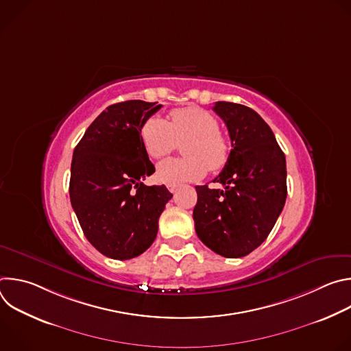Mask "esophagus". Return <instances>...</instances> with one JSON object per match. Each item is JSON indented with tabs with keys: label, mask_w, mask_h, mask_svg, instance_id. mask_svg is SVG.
<instances>
[{
	"label": "esophagus",
	"mask_w": 351,
	"mask_h": 351,
	"mask_svg": "<svg viewBox=\"0 0 351 351\" xmlns=\"http://www.w3.org/2000/svg\"><path fill=\"white\" fill-rule=\"evenodd\" d=\"M176 189H178V186H175V184H169V186H168V190H169L171 193H175Z\"/></svg>",
	"instance_id": "1"
}]
</instances>
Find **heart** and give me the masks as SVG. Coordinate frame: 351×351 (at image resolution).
<instances>
[{"mask_svg":"<svg viewBox=\"0 0 351 351\" xmlns=\"http://www.w3.org/2000/svg\"><path fill=\"white\" fill-rule=\"evenodd\" d=\"M140 134L147 154L153 158L168 156L179 143L186 141V158H169L157 167V179L165 184L199 180L207 169L219 171L230 158V143L219 132L217 118L199 107L173 110L169 122L152 117L143 123Z\"/></svg>","mask_w":351,"mask_h":351,"instance_id":"b5f03b06","label":"heart"}]
</instances>
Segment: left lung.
<instances>
[{"label":"left lung","mask_w":351,"mask_h":351,"mask_svg":"<svg viewBox=\"0 0 351 351\" xmlns=\"http://www.w3.org/2000/svg\"><path fill=\"white\" fill-rule=\"evenodd\" d=\"M225 122L230 158L214 179L223 189L195 186V233L219 256L239 258L271 233L286 195V158L267 122L252 108L218 101L213 108Z\"/></svg>","instance_id":"1"}]
</instances>
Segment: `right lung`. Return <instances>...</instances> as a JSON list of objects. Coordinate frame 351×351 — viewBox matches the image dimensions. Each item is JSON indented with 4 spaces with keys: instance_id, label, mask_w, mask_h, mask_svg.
Returning a JSON list of instances; mask_svg holds the SVG:
<instances>
[{
    "instance_id": "add662e5",
    "label": "right lung",
    "mask_w": 351,
    "mask_h": 351,
    "mask_svg": "<svg viewBox=\"0 0 351 351\" xmlns=\"http://www.w3.org/2000/svg\"><path fill=\"white\" fill-rule=\"evenodd\" d=\"M162 106L141 99L110 106L75 147L69 195L87 240L114 260H130L153 244L172 198L143 180L156 172L141 141L143 123Z\"/></svg>"
}]
</instances>
